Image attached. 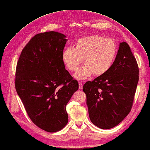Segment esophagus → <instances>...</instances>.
<instances>
[{
	"label": "esophagus",
	"instance_id": "esophagus-1",
	"mask_svg": "<svg viewBox=\"0 0 150 150\" xmlns=\"http://www.w3.org/2000/svg\"><path fill=\"white\" fill-rule=\"evenodd\" d=\"M79 89H81L83 88V83L81 81H79Z\"/></svg>",
	"mask_w": 150,
	"mask_h": 150
}]
</instances>
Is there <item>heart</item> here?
Returning <instances> with one entry per match:
<instances>
[{"instance_id":"obj_1","label":"heart","mask_w":150,"mask_h":150,"mask_svg":"<svg viewBox=\"0 0 150 150\" xmlns=\"http://www.w3.org/2000/svg\"><path fill=\"white\" fill-rule=\"evenodd\" d=\"M116 54L117 48L112 40L94 35L79 39L74 48H65L62 59L71 71H75L83 60L85 64L74 76L78 80H84L94 74L101 76L107 73L113 66Z\"/></svg>"}]
</instances>
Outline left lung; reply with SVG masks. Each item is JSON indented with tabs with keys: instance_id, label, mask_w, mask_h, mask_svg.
<instances>
[{
	"instance_id": "8db88e82",
	"label": "left lung",
	"mask_w": 150,
	"mask_h": 150,
	"mask_svg": "<svg viewBox=\"0 0 150 150\" xmlns=\"http://www.w3.org/2000/svg\"><path fill=\"white\" fill-rule=\"evenodd\" d=\"M139 73L137 62L129 45L120 43L110 70L83 86L89 118L95 126L111 129L126 118L132 106Z\"/></svg>"
}]
</instances>
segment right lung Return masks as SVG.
Segmentation results:
<instances>
[{
  "label": "right lung",
  "instance_id": "1",
  "mask_svg": "<svg viewBox=\"0 0 150 150\" xmlns=\"http://www.w3.org/2000/svg\"><path fill=\"white\" fill-rule=\"evenodd\" d=\"M66 38L55 31L37 34L23 50L16 66V92L32 121L49 132L67 125L66 105L79 89L62 59Z\"/></svg>",
  "mask_w": 150,
  "mask_h": 150
}]
</instances>
